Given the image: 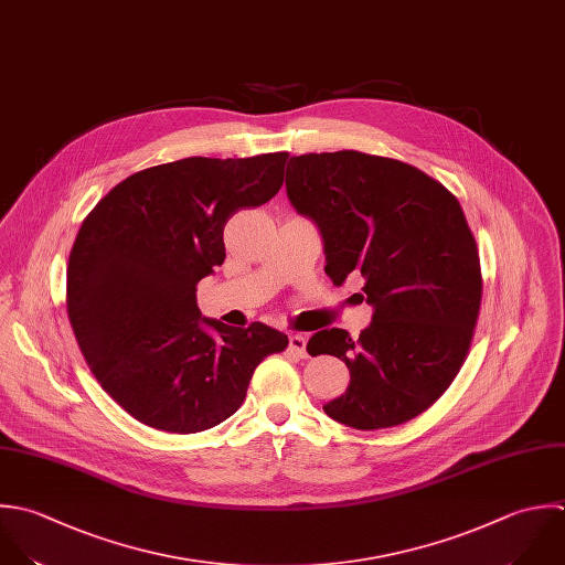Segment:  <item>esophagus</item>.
Here are the masks:
<instances>
[{
	"label": "esophagus",
	"mask_w": 565,
	"mask_h": 565,
	"mask_svg": "<svg viewBox=\"0 0 565 565\" xmlns=\"http://www.w3.org/2000/svg\"><path fill=\"white\" fill-rule=\"evenodd\" d=\"M288 352L290 354H297V356H308V352H306V337L303 334H290V339H288Z\"/></svg>",
	"instance_id": "esophagus-1"
}]
</instances>
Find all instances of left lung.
Wrapping results in <instances>:
<instances>
[{"mask_svg": "<svg viewBox=\"0 0 565 565\" xmlns=\"http://www.w3.org/2000/svg\"><path fill=\"white\" fill-rule=\"evenodd\" d=\"M286 191L319 226L332 284L361 273L374 308L359 339L330 328L308 341L350 370L323 412L363 431L416 418L458 376L480 315V255L458 198L407 162L354 149L292 156Z\"/></svg>", "mask_w": 565, "mask_h": 565, "instance_id": "1", "label": "left lung"}]
</instances>
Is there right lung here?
<instances>
[{
    "mask_svg": "<svg viewBox=\"0 0 565 565\" xmlns=\"http://www.w3.org/2000/svg\"><path fill=\"white\" fill-rule=\"evenodd\" d=\"M286 160L275 151L149 167L83 220L67 262L70 326L94 379L138 423L211 429L239 409L255 367L286 350L284 332L206 319L195 299L226 257L228 217L268 202Z\"/></svg>",
    "mask_w": 565,
    "mask_h": 565,
    "instance_id": "right-lung-1",
    "label": "right lung"
}]
</instances>
